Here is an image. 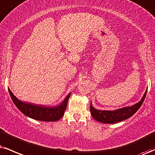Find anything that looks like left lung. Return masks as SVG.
<instances>
[{
    "label": "left lung",
    "mask_w": 155,
    "mask_h": 155,
    "mask_svg": "<svg viewBox=\"0 0 155 155\" xmlns=\"http://www.w3.org/2000/svg\"><path fill=\"white\" fill-rule=\"evenodd\" d=\"M147 92V91H146L142 100L137 104L131 107H126V108H120V109L116 110H97L91 104L90 109H91V115L96 121L104 124H115L124 121V120L130 118L139 110V108H140L144 102Z\"/></svg>",
    "instance_id": "obj_1"
}]
</instances>
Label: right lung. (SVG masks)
Masks as SVG:
<instances>
[{
    "instance_id": "right-lung-1",
    "label": "right lung",
    "mask_w": 155,
    "mask_h": 155,
    "mask_svg": "<svg viewBox=\"0 0 155 155\" xmlns=\"http://www.w3.org/2000/svg\"><path fill=\"white\" fill-rule=\"evenodd\" d=\"M8 92L13 104L16 105L21 112H22L24 115L27 116L28 117L41 121H56L60 119L64 115L68 99L71 94V93H69L62 104L59 106L47 107L23 102L21 101H19L13 94L10 89H8Z\"/></svg>"
}]
</instances>
